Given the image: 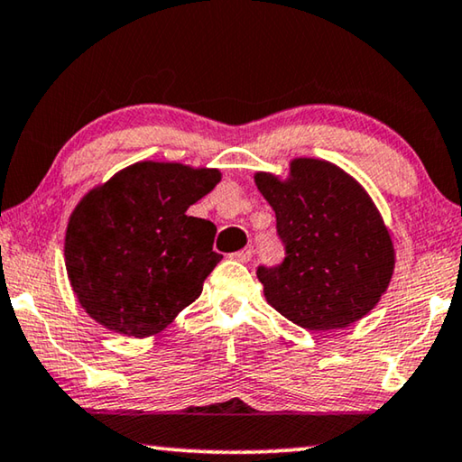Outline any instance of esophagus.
<instances>
[{"mask_svg": "<svg viewBox=\"0 0 462 462\" xmlns=\"http://www.w3.org/2000/svg\"><path fill=\"white\" fill-rule=\"evenodd\" d=\"M252 256H254V250H252V247H244V250H239V252H236V254H231V258H233V260H237V263H250Z\"/></svg>", "mask_w": 462, "mask_h": 462, "instance_id": "34e87169", "label": "esophagus"}]
</instances>
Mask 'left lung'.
Here are the masks:
<instances>
[{"label":"left lung","instance_id":"left-lung-1","mask_svg":"<svg viewBox=\"0 0 462 462\" xmlns=\"http://www.w3.org/2000/svg\"><path fill=\"white\" fill-rule=\"evenodd\" d=\"M285 244L279 266H260L273 309L309 331L356 323L390 285L396 250L369 193L337 164L293 158L287 177L254 175Z\"/></svg>","mask_w":462,"mask_h":462}]
</instances>
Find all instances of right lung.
Returning a JSON list of instances; mask_svg holds the SVG:
<instances>
[{"mask_svg": "<svg viewBox=\"0 0 462 462\" xmlns=\"http://www.w3.org/2000/svg\"><path fill=\"white\" fill-rule=\"evenodd\" d=\"M218 181V169L143 160L85 193L66 226L64 263L93 320L150 337L196 302L223 256L212 250L217 226L187 208Z\"/></svg>", "mask_w": 462, "mask_h": 462, "instance_id": "obj_1", "label": "right lung"}]
</instances>
